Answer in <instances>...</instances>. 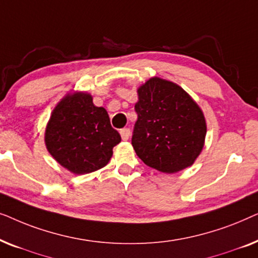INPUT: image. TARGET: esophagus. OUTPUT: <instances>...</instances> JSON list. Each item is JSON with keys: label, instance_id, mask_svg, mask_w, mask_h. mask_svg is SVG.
Returning <instances> with one entry per match:
<instances>
[{"label": "esophagus", "instance_id": "34e87169", "mask_svg": "<svg viewBox=\"0 0 258 258\" xmlns=\"http://www.w3.org/2000/svg\"><path fill=\"white\" fill-rule=\"evenodd\" d=\"M119 134H121V137L123 141H126L130 136V129L129 128H123L119 130Z\"/></svg>", "mask_w": 258, "mask_h": 258}]
</instances>
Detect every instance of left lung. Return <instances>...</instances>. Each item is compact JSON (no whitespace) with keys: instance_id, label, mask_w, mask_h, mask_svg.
I'll return each instance as SVG.
<instances>
[{"instance_id":"1","label":"left lung","mask_w":258,"mask_h":258,"mask_svg":"<svg viewBox=\"0 0 258 258\" xmlns=\"http://www.w3.org/2000/svg\"><path fill=\"white\" fill-rule=\"evenodd\" d=\"M132 144L148 167L176 172L190 167L203 148L206 119L177 84L154 77L139 89Z\"/></svg>"}]
</instances>
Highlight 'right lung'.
I'll return each mask as SVG.
<instances>
[{
	"label": "right lung",
	"mask_w": 258,
	"mask_h": 258,
	"mask_svg": "<svg viewBox=\"0 0 258 258\" xmlns=\"http://www.w3.org/2000/svg\"><path fill=\"white\" fill-rule=\"evenodd\" d=\"M121 136L104 108L95 107L89 94L67 96L54 109L45 129L52 157L74 174H89L108 164Z\"/></svg>",
	"instance_id": "right-lung-1"
}]
</instances>
